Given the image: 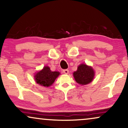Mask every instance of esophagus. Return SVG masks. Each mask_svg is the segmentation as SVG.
<instances>
[{"label": "esophagus", "instance_id": "obj_1", "mask_svg": "<svg viewBox=\"0 0 128 128\" xmlns=\"http://www.w3.org/2000/svg\"><path fill=\"white\" fill-rule=\"evenodd\" d=\"M63 72H64V73H65V74H68V73H69V70H68V69H64Z\"/></svg>", "mask_w": 128, "mask_h": 128}]
</instances>
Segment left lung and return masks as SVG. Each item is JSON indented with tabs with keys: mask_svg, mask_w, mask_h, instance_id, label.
Listing matches in <instances>:
<instances>
[{
	"mask_svg": "<svg viewBox=\"0 0 128 128\" xmlns=\"http://www.w3.org/2000/svg\"><path fill=\"white\" fill-rule=\"evenodd\" d=\"M76 82L82 85L87 84L92 82L94 76V72L90 66L82 64L78 66V70L73 73Z\"/></svg>",
	"mask_w": 128,
	"mask_h": 128,
	"instance_id": "8db88e82",
	"label": "left lung"
}]
</instances>
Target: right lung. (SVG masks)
<instances>
[{"label": "right lung", "instance_id": "1", "mask_svg": "<svg viewBox=\"0 0 128 128\" xmlns=\"http://www.w3.org/2000/svg\"><path fill=\"white\" fill-rule=\"evenodd\" d=\"M60 73L59 72H52L48 66H45L42 70L38 72L35 75L36 83L44 87L51 86Z\"/></svg>", "mask_w": 128, "mask_h": 128}]
</instances>
